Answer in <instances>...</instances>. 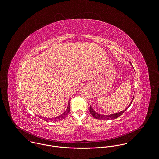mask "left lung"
Segmentation results:
<instances>
[{
  "instance_id": "left-lung-1",
  "label": "left lung",
  "mask_w": 159,
  "mask_h": 159,
  "mask_svg": "<svg viewBox=\"0 0 159 159\" xmlns=\"http://www.w3.org/2000/svg\"><path fill=\"white\" fill-rule=\"evenodd\" d=\"M133 100V98L130 102V104H129V106L123 111L120 112H117V113H115V114H111V115H101V114H99V113L96 112L93 108L91 106H90V114L92 115V116L94 118H96V119H98V120H114V119H116L117 118H118L119 116H120L123 112H125L127 109L130 106V105L132 103V101Z\"/></svg>"
}]
</instances>
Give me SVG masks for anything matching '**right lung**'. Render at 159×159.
<instances>
[{"instance_id": "1", "label": "right lung", "mask_w": 159, "mask_h": 159, "mask_svg": "<svg viewBox=\"0 0 159 159\" xmlns=\"http://www.w3.org/2000/svg\"><path fill=\"white\" fill-rule=\"evenodd\" d=\"M70 100L69 101V103H68V106H67V108L66 109V111L62 113L61 115H60V116H57L55 118H44V117H41V116H39V118H42L43 120L46 121H57V120H63L64 118H65L67 116V115L69 114V113L70 112Z\"/></svg>"}]
</instances>
